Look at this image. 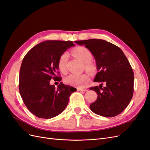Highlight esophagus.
I'll return each mask as SVG.
<instances>
[{"label": "esophagus", "instance_id": "obj_1", "mask_svg": "<svg viewBox=\"0 0 150 150\" xmlns=\"http://www.w3.org/2000/svg\"><path fill=\"white\" fill-rule=\"evenodd\" d=\"M77 91H82V92H86V91H87V89H85V88H77Z\"/></svg>", "mask_w": 150, "mask_h": 150}]
</instances>
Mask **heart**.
I'll list each match as a JSON object with an SVG mask.
<instances>
[{"label":"heart","mask_w":150,"mask_h":150,"mask_svg":"<svg viewBox=\"0 0 150 150\" xmlns=\"http://www.w3.org/2000/svg\"><path fill=\"white\" fill-rule=\"evenodd\" d=\"M72 54L77 58L81 62L85 63V69L90 73H93L96 71V67L91 62L92 58V54L88 49L83 46H79L72 51ZM68 58V54L67 52L62 53L58 60V69L62 73L67 71V63ZM89 80L88 75L86 74H70L65 79V82L67 84L75 87H82Z\"/></svg>","instance_id":"heart-1"}]
</instances>
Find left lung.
<instances>
[{"label":"left lung","mask_w":150,"mask_h":150,"mask_svg":"<svg viewBox=\"0 0 150 150\" xmlns=\"http://www.w3.org/2000/svg\"><path fill=\"white\" fill-rule=\"evenodd\" d=\"M75 42L85 45L95 58L99 71L94 82L106 85L90 88L98 96L90 108L101 116H116L127 108L133 95L134 72L129 61L121 48L105 40L90 39Z\"/></svg>","instance_id":"1"}]
</instances>
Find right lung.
Wrapping results in <instances>:
<instances>
[{
	"instance_id": "right-lung-1",
	"label": "right lung",
	"mask_w": 150,
	"mask_h": 150,
	"mask_svg": "<svg viewBox=\"0 0 150 150\" xmlns=\"http://www.w3.org/2000/svg\"><path fill=\"white\" fill-rule=\"evenodd\" d=\"M74 46L71 41H45L34 46L24 57L19 72V93L28 110L36 117L57 116L65 110L70 95L76 91L62 82L57 88L50 84L51 79L61 81L58 58Z\"/></svg>"
}]
</instances>
